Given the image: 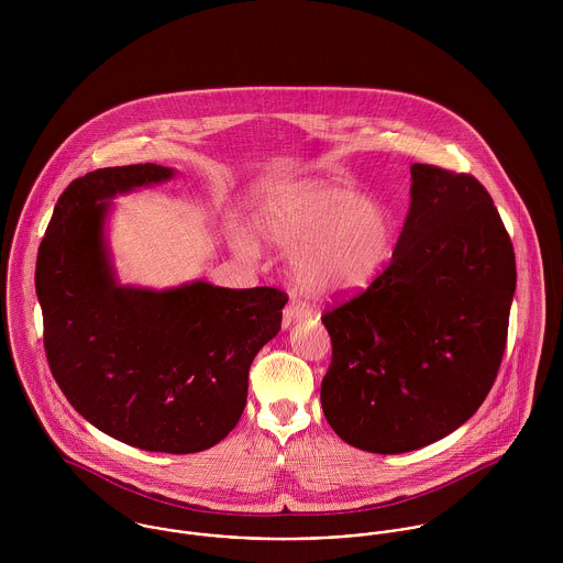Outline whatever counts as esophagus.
<instances>
[{"mask_svg": "<svg viewBox=\"0 0 563 563\" xmlns=\"http://www.w3.org/2000/svg\"><path fill=\"white\" fill-rule=\"evenodd\" d=\"M308 317H312V308L306 301L290 299L286 310H284V324L288 327L295 319H308Z\"/></svg>", "mask_w": 563, "mask_h": 563, "instance_id": "34e87169", "label": "esophagus"}]
</instances>
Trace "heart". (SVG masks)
I'll return each mask as SVG.
<instances>
[{
    "label": "heart",
    "mask_w": 563,
    "mask_h": 563,
    "mask_svg": "<svg viewBox=\"0 0 563 563\" xmlns=\"http://www.w3.org/2000/svg\"><path fill=\"white\" fill-rule=\"evenodd\" d=\"M260 232L288 251L299 288L331 297L373 282L390 257L395 219L388 208L349 186L312 181L279 195L264 210ZM232 241L244 257L260 253V244L246 230H236Z\"/></svg>",
    "instance_id": "obj_1"
}]
</instances>
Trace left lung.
I'll return each instance as SVG.
<instances>
[{
	"label": "left lung",
	"instance_id": "8db88e82",
	"mask_svg": "<svg viewBox=\"0 0 563 563\" xmlns=\"http://www.w3.org/2000/svg\"><path fill=\"white\" fill-rule=\"evenodd\" d=\"M514 290V244L482 181L411 164L393 260L322 312L331 429L355 449L395 455L462 427L496 382Z\"/></svg>",
	"mask_w": 563,
	"mask_h": 563
}]
</instances>
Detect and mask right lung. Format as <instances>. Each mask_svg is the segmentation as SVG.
<instances>
[{
  "label": "right lung",
  "mask_w": 563,
  "mask_h": 563,
  "mask_svg": "<svg viewBox=\"0 0 563 563\" xmlns=\"http://www.w3.org/2000/svg\"><path fill=\"white\" fill-rule=\"evenodd\" d=\"M173 175L108 166L74 179L38 246L43 344L67 401L99 431L143 451L199 453L241 420L249 366L282 329L279 288L195 282L152 292L114 284L103 217L117 192Z\"/></svg>",
  "instance_id": "1"
}]
</instances>
